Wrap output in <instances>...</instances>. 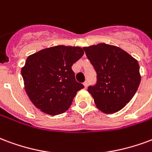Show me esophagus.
<instances>
[{"label":"esophagus","instance_id":"34e87169","mask_svg":"<svg viewBox=\"0 0 152 152\" xmlns=\"http://www.w3.org/2000/svg\"><path fill=\"white\" fill-rule=\"evenodd\" d=\"M88 82L87 80H86V81L84 82V85H85V88H86L88 87Z\"/></svg>","mask_w":152,"mask_h":152}]
</instances>
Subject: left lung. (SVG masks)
<instances>
[{"label":"left lung","instance_id":"obj_1","mask_svg":"<svg viewBox=\"0 0 152 152\" xmlns=\"http://www.w3.org/2000/svg\"><path fill=\"white\" fill-rule=\"evenodd\" d=\"M96 72V82L88 88L96 107L116 113L129 103L140 84L138 61L121 48L99 43L83 48Z\"/></svg>","mask_w":152,"mask_h":152}]
</instances>
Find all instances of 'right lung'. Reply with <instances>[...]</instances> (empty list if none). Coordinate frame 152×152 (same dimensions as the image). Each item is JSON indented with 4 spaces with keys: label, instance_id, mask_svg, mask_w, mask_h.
<instances>
[{
    "label": "right lung",
    "instance_id": "right-lung-1",
    "mask_svg": "<svg viewBox=\"0 0 152 152\" xmlns=\"http://www.w3.org/2000/svg\"><path fill=\"white\" fill-rule=\"evenodd\" d=\"M84 55L79 47L56 46L28 56L22 68L25 89L36 107L50 115L64 113L84 88L72 66Z\"/></svg>",
    "mask_w": 152,
    "mask_h": 152
}]
</instances>
